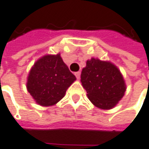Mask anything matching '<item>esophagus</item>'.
I'll use <instances>...</instances> for the list:
<instances>
[{
    "label": "esophagus",
    "mask_w": 149,
    "mask_h": 149,
    "mask_svg": "<svg viewBox=\"0 0 149 149\" xmlns=\"http://www.w3.org/2000/svg\"><path fill=\"white\" fill-rule=\"evenodd\" d=\"M80 75H81V72H75V76H76V77H77V79H79V78H80Z\"/></svg>",
    "instance_id": "obj_1"
}]
</instances>
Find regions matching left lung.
Returning <instances> with one entry per match:
<instances>
[{
	"label": "left lung",
	"mask_w": 149,
	"mask_h": 149,
	"mask_svg": "<svg viewBox=\"0 0 149 149\" xmlns=\"http://www.w3.org/2000/svg\"><path fill=\"white\" fill-rule=\"evenodd\" d=\"M81 83L93 105L113 109L124 96L127 85L118 67L110 61L92 57L81 73Z\"/></svg>",
	"instance_id": "8db88e82"
}]
</instances>
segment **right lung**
Here are the masks:
<instances>
[{
	"instance_id": "obj_1",
	"label": "right lung",
	"mask_w": 149,
	"mask_h": 149,
	"mask_svg": "<svg viewBox=\"0 0 149 149\" xmlns=\"http://www.w3.org/2000/svg\"><path fill=\"white\" fill-rule=\"evenodd\" d=\"M74 81L59 53L40 57L29 71L26 87L38 104L47 107L61 100Z\"/></svg>"
}]
</instances>
